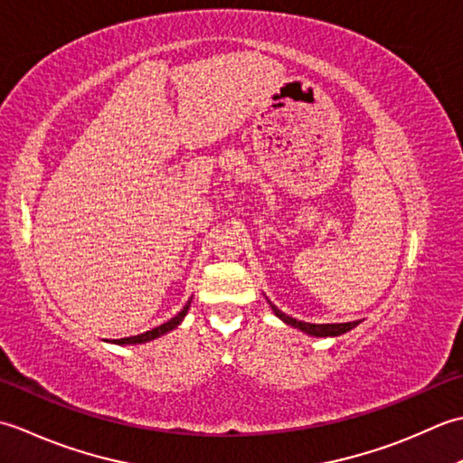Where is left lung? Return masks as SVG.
Segmentation results:
<instances>
[{"label":"left lung","mask_w":463,"mask_h":463,"mask_svg":"<svg viewBox=\"0 0 463 463\" xmlns=\"http://www.w3.org/2000/svg\"><path fill=\"white\" fill-rule=\"evenodd\" d=\"M269 306L273 309V314H276L279 319H284L286 324L294 326V327L301 329V332H306L307 335H316V337H329V335L335 337V335H342V334L350 332V329H354L357 324H360V322H347V324H307V322H299V319H296V317L286 316L284 311L278 309L276 306L271 304V301H269Z\"/></svg>","instance_id":"1"}]
</instances>
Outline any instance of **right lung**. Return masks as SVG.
<instances>
[{
    "label": "right lung",
    "instance_id": "obj_1",
    "mask_svg": "<svg viewBox=\"0 0 463 463\" xmlns=\"http://www.w3.org/2000/svg\"><path fill=\"white\" fill-rule=\"evenodd\" d=\"M190 304H192V299L187 301V304L184 306V309L179 311L177 316H174L172 319H169V322H165V324H162V326H157V327H154V329H149V332H146V334L131 335V337H121V339H113V344H119V345H128V344H146V342H152V339H156V337H159V335L172 332V329H175L179 324H182V319L185 317L187 309H190Z\"/></svg>",
    "mask_w": 463,
    "mask_h": 463
}]
</instances>
